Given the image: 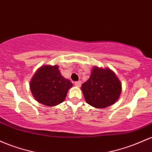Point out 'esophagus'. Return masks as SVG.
Returning <instances> with one entry per match:
<instances>
[{
    "mask_svg": "<svg viewBox=\"0 0 152 152\" xmlns=\"http://www.w3.org/2000/svg\"><path fill=\"white\" fill-rule=\"evenodd\" d=\"M75 85L76 87H78V88H80V87L81 86V83H80V81L75 82Z\"/></svg>",
    "mask_w": 152,
    "mask_h": 152,
    "instance_id": "1",
    "label": "esophagus"
}]
</instances>
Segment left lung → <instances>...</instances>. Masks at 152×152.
<instances>
[{"mask_svg": "<svg viewBox=\"0 0 152 152\" xmlns=\"http://www.w3.org/2000/svg\"><path fill=\"white\" fill-rule=\"evenodd\" d=\"M81 90L87 103L96 108H105L118 100L122 85L112 69L94 66Z\"/></svg>", "mask_w": 152, "mask_h": 152, "instance_id": "1", "label": "left lung"}]
</instances>
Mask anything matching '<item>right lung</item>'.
Here are the masks:
<instances>
[{
  "label": "right lung",
  "instance_id": "1",
  "mask_svg": "<svg viewBox=\"0 0 152 152\" xmlns=\"http://www.w3.org/2000/svg\"><path fill=\"white\" fill-rule=\"evenodd\" d=\"M29 86L37 102L52 107L64 101L72 83L61 75L59 66L47 64L36 71Z\"/></svg>",
  "mask_w": 152,
  "mask_h": 152
}]
</instances>
